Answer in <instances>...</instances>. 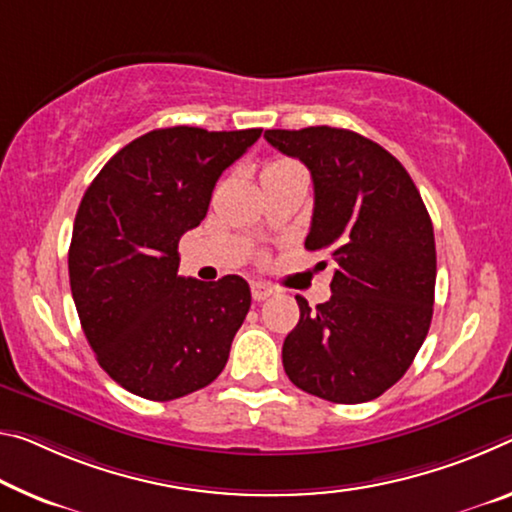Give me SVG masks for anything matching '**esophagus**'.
Instances as JSON below:
<instances>
[{
  "label": "esophagus",
  "instance_id": "esophagus-1",
  "mask_svg": "<svg viewBox=\"0 0 512 512\" xmlns=\"http://www.w3.org/2000/svg\"><path fill=\"white\" fill-rule=\"evenodd\" d=\"M250 291H253V298L257 303H262V300L273 296V287L266 285V282H253V285H250Z\"/></svg>",
  "mask_w": 512,
  "mask_h": 512
}]
</instances>
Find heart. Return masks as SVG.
<instances>
[{
    "instance_id": "b5f03b06",
    "label": "heart",
    "mask_w": 512,
    "mask_h": 512,
    "mask_svg": "<svg viewBox=\"0 0 512 512\" xmlns=\"http://www.w3.org/2000/svg\"><path fill=\"white\" fill-rule=\"evenodd\" d=\"M289 166H294V164H291V161H287V159H275V161H271V164H266L264 173H275V170H285Z\"/></svg>"
}]
</instances>
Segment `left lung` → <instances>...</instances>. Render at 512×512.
I'll list each match as a JSON object with an SVG mask.
<instances>
[{
	"mask_svg": "<svg viewBox=\"0 0 512 512\" xmlns=\"http://www.w3.org/2000/svg\"><path fill=\"white\" fill-rule=\"evenodd\" d=\"M264 139L310 168L305 248L335 262L330 300L312 310L296 296L300 319L282 344L287 376L332 403L378 399L431 328L437 257L424 200L399 159L351 129H266Z\"/></svg>",
	"mask_w": 512,
	"mask_h": 512,
	"instance_id": "1",
	"label": "left lung"
}]
</instances>
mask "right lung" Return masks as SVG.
<instances>
[{
	"instance_id": "1",
	"label": "right lung",
	"mask_w": 512,
	"mask_h": 512,
	"mask_svg": "<svg viewBox=\"0 0 512 512\" xmlns=\"http://www.w3.org/2000/svg\"><path fill=\"white\" fill-rule=\"evenodd\" d=\"M262 129H152L118 150L77 209L70 289L100 367L127 392L173 401L207 387L250 310L239 275L182 278L177 243Z\"/></svg>"
}]
</instances>
